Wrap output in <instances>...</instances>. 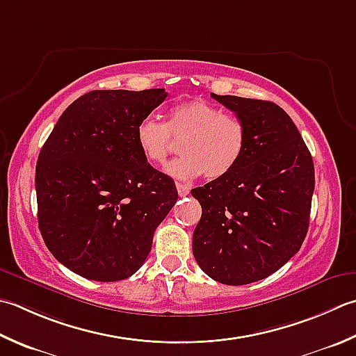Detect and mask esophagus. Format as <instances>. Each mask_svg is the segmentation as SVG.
I'll use <instances>...</instances> for the list:
<instances>
[{"label": "esophagus", "mask_w": 356, "mask_h": 356, "mask_svg": "<svg viewBox=\"0 0 356 356\" xmlns=\"http://www.w3.org/2000/svg\"><path fill=\"white\" fill-rule=\"evenodd\" d=\"M176 186H177V193H179V196H180V197H185L186 194H190V188H188L186 185H184V184H177Z\"/></svg>", "instance_id": "34e87169"}]
</instances>
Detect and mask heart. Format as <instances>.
<instances>
[{"label":"heart","instance_id":"obj_1","mask_svg":"<svg viewBox=\"0 0 356 356\" xmlns=\"http://www.w3.org/2000/svg\"><path fill=\"white\" fill-rule=\"evenodd\" d=\"M182 140V157L166 166L165 171L177 180L224 179L239 165L248 145L245 122L224 113L218 104L196 99L179 103L170 109L168 122L154 115L137 123L136 142L142 156L152 165H162Z\"/></svg>","mask_w":356,"mask_h":356}]
</instances>
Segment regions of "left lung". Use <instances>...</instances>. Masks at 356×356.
Wrapping results in <instances>:
<instances>
[{
    "label": "left lung",
    "mask_w": 356,
    "mask_h": 356,
    "mask_svg": "<svg viewBox=\"0 0 356 356\" xmlns=\"http://www.w3.org/2000/svg\"><path fill=\"white\" fill-rule=\"evenodd\" d=\"M247 124V151L224 179L191 190L202 218L193 254L205 273L245 285L293 257L309 229L313 159L289 114L276 103L211 94Z\"/></svg>",
    "instance_id": "left-lung-1"
}]
</instances>
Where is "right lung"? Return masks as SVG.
<instances>
[{"label": "right lung", "mask_w": 356, "mask_h": 356, "mask_svg": "<svg viewBox=\"0 0 356 356\" xmlns=\"http://www.w3.org/2000/svg\"><path fill=\"white\" fill-rule=\"evenodd\" d=\"M165 89L90 90L58 118L35 170L38 227L55 259L92 281L143 266L156 228L177 200L174 180L148 163L137 123Z\"/></svg>", "instance_id": "right-lung-1"}]
</instances>
